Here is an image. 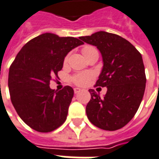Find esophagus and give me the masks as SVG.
Wrapping results in <instances>:
<instances>
[{
    "label": "esophagus",
    "instance_id": "1",
    "mask_svg": "<svg viewBox=\"0 0 159 159\" xmlns=\"http://www.w3.org/2000/svg\"><path fill=\"white\" fill-rule=\"evenodd\" d=\"M74 91H75V94H78L79 92H80L81 89H80V88H75V89H74Z\"/></svg>",
    "mask_w": 159,
    "mask_h": 159
}]
</instances>
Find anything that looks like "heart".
Segmentation results:
<instances>
[{"mask_svg": "<svg viewBox=\"0 0 159 159\" xmlns=\"http://www.w3.org/2000/svg\"><path fill=\"white\" fill-rule=\"evenodd\" d=\"M95 50L94 48L92 47H84L83 49H82V53L83 55L85 56L87 53H89V52L91 51H94ZM91 78V75L89 74H86V73H84V74H79V75H75L72 78V80L74 83H75L76 84H79V85H84L89 80V79Z\"/></svg>", "mask_w": 159, "mask_h": 159, "instance_id": "1", "label": "heart"}]
</instances>
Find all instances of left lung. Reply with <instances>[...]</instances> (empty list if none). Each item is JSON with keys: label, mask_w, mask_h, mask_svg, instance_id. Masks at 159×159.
Segmentation results:
<instances>
[{"label": "left lung", "mask_w": 159, "mask_h": 159, "mask_svg": "<svg viewBox=\"0 0 159 159\" xmlns=\"http://www.w3.org/2000/svg\"><path fill=\"white\" fill-rule=\"evenodd\" d=\"M80 39L101 52L103 68L95 85L107 88L104 97L89 89L88 119L101 129H120L134 116L144 95L146 75L142 55L130 42L104 31Z\"/></svg>", "instance_id": "left-lung-1"}]
</instances>
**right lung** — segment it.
<instances>
[{
    "label": "right lung",
    "instance_id": "1",
    "mask_svg": "<svg viewBox=\"0 0 159 159\" xmlns=\"http://www.w3.org/2000/svg\"><path fill=\"white\" fill-rule=\"evenodd\" d=\"M82 44L72 37L43 33L27 42L11 65V103L21 120L37 132H52L66 120L74 89L65 86L55 91L49 82L62 70L67 54Z\"/></svg>",
    "mask_w": 159,
    "mask_h": 159
}]
</instances>
